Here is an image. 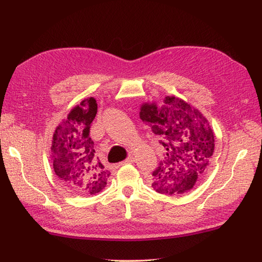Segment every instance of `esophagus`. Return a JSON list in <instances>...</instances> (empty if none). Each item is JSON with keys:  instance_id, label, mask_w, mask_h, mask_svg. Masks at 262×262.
<instances>
[{"instance_id": "obj_1", "label": "esophagus", "mask_w": 262, "mask_h": 262, "mask_svg": "<svg viewBox=\"0 0 262 262\" xmlns=\"http://www.w3.org/2000/svg\"><path fill=\"white\" fill-rule=\"evenodd\" d=\"M133 162H135V158H133L132 156H129V157H127L126 159H124V161L123 162H121L120 163V165H125V164H131V163H133Z\"/></svg>"}]
</instances>
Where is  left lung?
Returning <instances> with one entry per match:
<instances>
[{
	"label": "left lung",
	"instance_id": "1",
	"mask_svg": "<svg viewBox=\"0 0 262 262\" xmlns=\"http://www.w3.org/2000/svg\"><path fill=\"white\" fill-rule=\"evenodd\" d=\"M140 119L159 137L166 150L151 173L154 189L163 194L191 190L207 172L215 148L208 121L198 110L176 97H166L162 106L142 105Z\"/></svg>",
	"mask_w": 262,
	"mask_h": 262
}]
</instances>
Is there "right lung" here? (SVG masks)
I'll list each match as a JSON object with an SVG mask.
<instances>
[{
    "label": "right lung",
    "instance_id": "1",
    "mask_svg": "<svg viewBox=\"0 0 262 262\" xmlns=\"http://www.w3.org/2000/svg\"><path fill=\"white\" fill-rule=\"evenodd\" d=\"M97 113V103L82 100L56 127L52 141L53 168L61 183L78 194L93 195L103 190L110 172L95 155L90 126Z\"/></svg>",
    "mask_w": 262,
    "mask_h": 262
}]
</instances>
